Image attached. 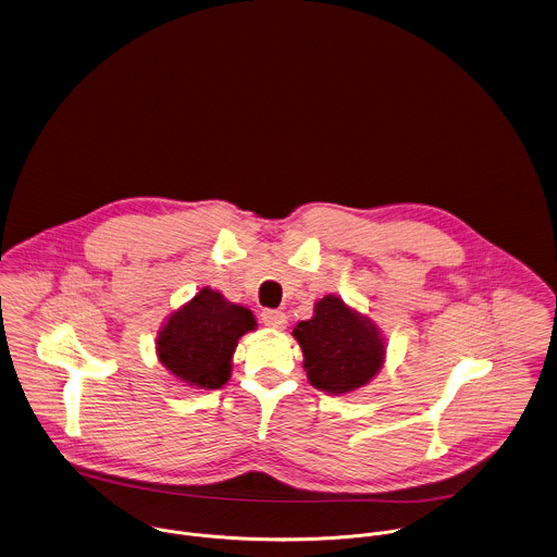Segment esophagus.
<instances>
[{
    "instance_id": "obj_1",
    "label": "esophagus",
    "mask_w": 557,
    "mask_h": 557,
    "mask_svg": "<svg viewBox=\"0 0 557 557\" xmlns=\"http://www.w3.org/2000/svg\"><path fill=\"white\" fill-rule=\"evenodd\" d=\"M260 321L271 330H284L286 327V314L282 310H264L260 314Z\"/></svg>"
}]
</instances>
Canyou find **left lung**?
Instances as JSON below:
<instances>
[{
  "label": "left lung",
  "instance_id": "obj_1",
  "mask_svg": "<svg viewBox=\"0 0 557 557\" xmlns=\"http://www.w3.org/2000/svg\"><path fill=\"white\" fill-rule=\"evenodd\" d=\"M293 336L310 384L330 395L367 386L384 364L386 343L377 325L336 295L319 299L312 319L297 323Z\"/></svg>",
  "mask_w": 557,
  "mask_h": 557
}]
</instances>
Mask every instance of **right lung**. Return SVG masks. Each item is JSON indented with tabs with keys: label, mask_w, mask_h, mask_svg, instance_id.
<instances>
[{
	"label": "right lung",
	"mask_w": 557,
	"mask_h": 557,
	"mask_svg": "<svg viewBox=\"0 0 557 557\" xmlns=\"http://www.w3.org/2000/svg\"><path fill=\"white\" fill-rule=\"evenodd\" d=\"M251 330H256V317L249 308L206 286L171 312L158 332L156 354L162 367L186 386L216 391L232 375L238 338Z\"/></svg>",
	"instance_id": "obj_1"
}]
</instances>
